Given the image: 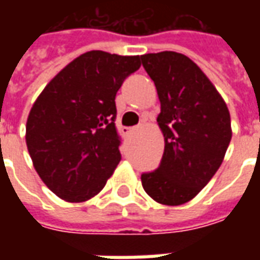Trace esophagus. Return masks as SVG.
<instances>
[{
    "mask_svg": "<svg viewBox=\"0 0 260 260\" xmlns=\"http://www.w3.org/2000/svg\"><path fill=\"white\" fill-rule=\"evenodd\" d=\"M122 131H124L125 134H131V132H134V128H122Z\"/></svg>",
    "mask_w": 260,
    "mask_h": 260,
    "instance_id": "1",
    "label": "esophagus"
}]
</instances>
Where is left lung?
<instances>
[{
  "mask_svg": "<svg viewBox=\"0 0 260 260\" xmlns=\"http://www.w3.org/2000/svg\"><path fill=\"white\" fill-rule=\"evenodd\" d=\"M160 100L161 164L142 174L153 201L180 206L192 201L221 166L233 136L227 104L205 72L175 51L142 55Z\"/></svg>",
  "mask_w": 260,
  "mask_h": 260,
  "instance_id": "8db88e82",
  "label": "left lung"
}]
</instances>
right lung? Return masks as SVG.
I'll use <instances>...</instances> for the list:
<instances>
[{
	"instance_id": "obj_1",
	"label": "right lung",
	"mask_w": 260,
	"mask_h": 260,
	"mask_svg": "<svg viewBox=\"0 0 260 260\" xmlns=\"http://www.w3.org/2000/svg\"><path fill=\"white\" fill-rule=\"evenodd\" d=\"M141 55L100 50L80 54L50 80L26 121L33 167L62 201L86 202L102 191L121 153L115 94Z\"/></svg>"
}]
</instances>
